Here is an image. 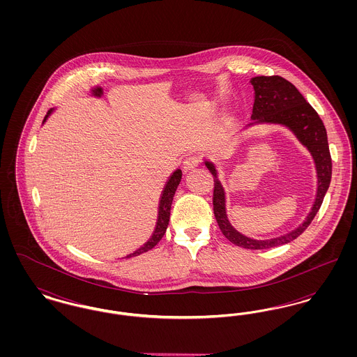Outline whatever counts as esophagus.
Instances as JSON below:
<instances>
[{
  "label": "esophagus",
  "mask_w": 357,
  "mask_h": 357,
  "mask_svg": "<svg viewBox=\"0 0 357 357\" xmlns=\"http://www.w3.org/2000/svg\"><path fill=\"white\" fill-rule=\"evenodd\" d=\"M198 165H199V159H198L195 155L187 156L186 159L183 160V166H185V169H186V170L195 169Z\"/></svg>",
  "instance_id": "1"
}]
</instances>
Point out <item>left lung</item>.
I'll return each mask as SVG.
<instances>
[{
  "label": "left lung",
  "instance_id": "8db88e82",
  "mask_svg": "<svg viewBox=\"0 0 357 357\" xmlns=\"http://www.w3.org/2000/svg\"><path fill=\"white\" fill-rule=\"evenodd\" d=\"M252 84L255 86V91L252 118L259 121L280 123L289 127L313 155L319 178L316 201L303 225H300L297 229L289 231L281 237L272 239H253L242 236L229 223L225 210V191L221 182L217 178L215 166L210 160H204L206 167L213 174L214 179V215L218 222L222 234L231 243L243 249L262 250L289 243L305 231L307 226L316 217L317 211L320 210L324 197L331 183L332 158L329 153L328 136L323 120L320 119L316 109L306 102L305 98L294 85L277 75L257 76L252 80Z\"/></svg>",
  "mask_w": 357,
  "mask_h": 357
}]
</instances>
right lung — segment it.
Masks as SVG:
<instances>
[{"mask_svg":"<svg viewBox=\"0 0 357 357\" xmlns=\"http://www.w3.org/2000/svg\"><path fill=\"white\" fill-rule=\"evenodd\" d=\"M50 112H51V111H48V114H50ZM47 116H48V115H47ZM47 116H45V119H47ZM181 179H182V171L179 170V169L174 171L172 175L170 176V179L167 181L166 186H165L163 191H162V195H160L159 210H158V221H156V226H155L153 236H151V238H150L142 248H139L134 253L127 255L126 258L136 257V255H140L142 253H146V252L151 250L153 246L165 236L166 229H167V226H169V221H170V210L171 204H172V198H174V194H175V191H176V187L179 185Z\"/></svg>","mask_w":357,"mask_h":357,"instance_id":"right-lung-1","label":"right lung"}]
</instances>
